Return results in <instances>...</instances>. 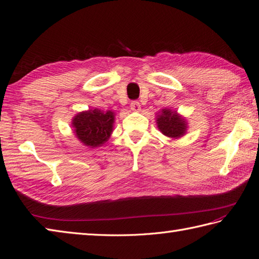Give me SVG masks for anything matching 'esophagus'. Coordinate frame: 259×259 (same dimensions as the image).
<instances>
[{"label": "esophagus", "mask_w": 259, "mask_h": 259, "mask_svg": "<svg viewBox=\"0 0 259 259\" xmlns=\"http://www.w3.org/2000/svg\"><path fill=\"white\" fill-rule=\"evenodd\" d=\"M130 108L134 111V112H139V111L141 110V105L138 101H133V102L130 103Z\"/></svg>", "instance_id": "1"}]
</instances>
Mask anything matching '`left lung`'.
<instances>
[{
	"label": "left lung",
	"instance_id": "left-lung-1",
	"mask_svg": "<svg viewBox=\"0 0 259 259\" xmlns=\"http://www.w3.org/2000/svg\"><path fill=\"white\" fill-rule=\"evenodd\" d=\"M158 129L169 138H180L185 134L186 122L181 115L174 111L164 109L157 118Z\"/></svg>",
	"mask_w": 259,
	"mask_h": 259
}]
</instances>
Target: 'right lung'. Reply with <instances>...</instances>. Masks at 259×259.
<instances>
[{"instance_id":"right-lung-1","label":"right lung","mask_w":259,"mask_h":259,"mask_svg":"<svg viewBox=\"0 0 259 259\" xmlns=\"http://www.w3.org/2000/svg\"><path fill=\"white\" fill-rule=\"evenodd\" d=\"M113 122V112H102L94 109L76 115L73 119V128L80 143L93 148L104 144L110 138Z\"/></svg>"}]
</instances>
